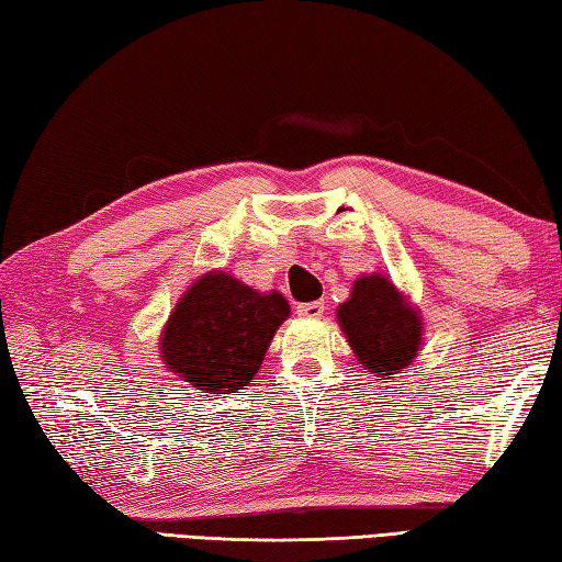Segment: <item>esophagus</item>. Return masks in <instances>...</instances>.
Listing matches in <instances>:
<instances>
[{
  "label": "esophagus",
  "mask_w": 562,
  "mask_h": 562,
  "mask_svg": "<svg viewBox=\"0 0 562 562\" xmlns=\"http://www.w3.org/2000/svg\"><path fill=\"white\" fill-rule=\"evenodd\" d=\"M325 311V303L323 301H313V303H301L299 305V313L301 317H321Z\"/></svg>",
  "instance_id": "esophagus-1"
}]
</instances>
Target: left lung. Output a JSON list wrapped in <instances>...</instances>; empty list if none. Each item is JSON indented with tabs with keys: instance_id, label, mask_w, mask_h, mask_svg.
<instances>
[{
	"instance_id": "1",
	"label": "left lung",
	"mask_w": 562,
	"mask_h": 562,
	"mask_svg": "<svg viewBox=\"0 0 562 562\" xmlns=\"http://www.w3.org/2000/svg\"><path fill=\"white\" fill-rule=\"evenodd\" d=\"M337 323L369 374L394 379L418 357L423 315L408 295L384 273H364L337 305Z\"/></svg>"
}]
</instances>
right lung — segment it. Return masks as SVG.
<instances>
[{
  "label": "right lung",
  "instance_id": "add662e5",
  "mask_svg": "<svg viewBox=\"0 0 562 562\" xmlns=\"http://www.w3.org/2000/svg\"><path fill=\"white\" fill-rule=\"evenodd\" d=\"M289 315L283 293H261L220 269L205 271L168 315L158 357L200 394H237L257 376Z\"/></svg>",
  "mask_w": 562,
  "mask_h": 562
}]
</instances>
